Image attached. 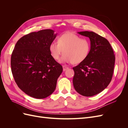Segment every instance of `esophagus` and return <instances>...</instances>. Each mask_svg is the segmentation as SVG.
Wrapping results in <instances>:
<instances>
[{
    "mask_svg": "<svg viewBox=\"0 0 128 128\" xmlns=\"http://www.w3.org/2000/svg\"><path fill=\"white\" fill-rule=\"evenodd\" d=\"M68 69H69L68 67H66V66H63V70H64V71H65V70H67Z\"/></svg>",
    "mask_w": 128,
    "mask_h": 128,
    "instance_id": "esophagus-1",
    "label": "esophagus"
}]
</instances>
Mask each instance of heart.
<instances>
[{
    "label": "heart",
    "mask_w": 128,
    "mask_h": 128,
    "mask_svg": "<svg viewBox=\"0 0 128 128\" xmlns=\"http://www.w3.org/2000/svg\"><path fill=\"white\" fill-rule=\"evenodd\" d=\"M90 42L72 32H68L58 38V42H52L49 46L51 56L55 60L59 59L61 54H64L60 59L62 63L72 62L77 64L86 60L90 53Z\"/></svg>",
    "instance_id": "heart-1"
}]
</instances>
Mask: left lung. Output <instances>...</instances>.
Segmentation results:
<instances>
[{"mask_svg":"<svg viewBox=\"0 0 128 128\" xmlns=\"http://www.w3.org/2000/svg\"><path fill=\"white\" fill-rule=\"evenodd\" d=\"M78 34L90 40L91 50L86 59L73 67V85L80 94L91 96L99 94L110 83L114 71L115 57L106 38L93 32Z\"/></svg>","mask_w":128,"mask_h":128,"instance_id":"8db88e82","label":"left lung"}]
</instances>
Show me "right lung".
Masks as SVG:
<instances>
[{"instance_id": "1", "label": "right lung", "mask_w": 128, "mask_h": 128, "mask_svg": "<svg viewBox=\"0 0 128 128\" xmlns=\"http://www.w3.org/2000/svg\"><path fill=\"white\" fill-rule=\"evenodd\" d=\"M57 34L51 29L31 32L15 45L11 56V69L18 88L37 99L48 97L54 91L62 67L53 59L50 44Z\"/></svg>"}]
</instances>
